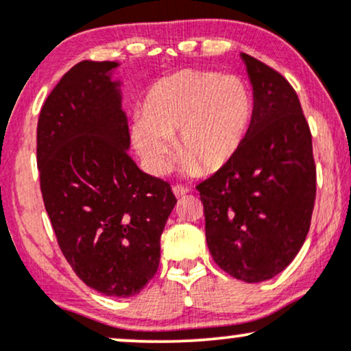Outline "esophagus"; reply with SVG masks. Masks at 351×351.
<instances>
[{
	"label": "esophagus",
	"mask_w": 351,
	"mask_h": 351,
	"mask_svg": "<svg viewBox=\"0 0 351 351\" xmlns=\"http://www.w3.org/2000/svg\"><path fill=\"white\" fill-rule=\"evenodd\" d=\"M189 189L184 188V186H173V195L176 196V198H181V196L188 195Z\"/></svg>",
	"instance_id": "34e87169"
}]
</instances>
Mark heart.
I'll list each match as a JSON object with an SVG mask.
<instances>
[{
  "label": "heart",
  "instance_id": "b5f03b06",
  "mask_svg": "<svg viewBox=\"0 0 351 351\" xmlns=\"http://www.w3.org/2000/svg\"><path fill=\"white\" fill-rule=\"evenodd\" d=\"M252 119V95L241 77L183 69L156 80L142 100V117L130 125L136 155L152 175H165L173 142L183 156L181 173L215 171L236 156Z\"/></svg>",
  "mask_w": 351,
  "mask_h": 351
}]
</instances>
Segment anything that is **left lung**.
<instances>
[{
    "label": "left lung",
    "mask_w": 351,
    "mask_h": 351,
    "mask_svg": "<svg viewBox=\"0 0 351 351\" xmlns=\"http://www.w3.org/2000/svg\"><path fill=\"white\" fill-rule=\"evenodd\" d=\"M252 86V119L234 158L198 184L206 243L236 279H272L307 237L315 203L312 135L291 84L241 52Z\"/></svg>",
    "instance_id": "left-lung-1"
}]
</instances>
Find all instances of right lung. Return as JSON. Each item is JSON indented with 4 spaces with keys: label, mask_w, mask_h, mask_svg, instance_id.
Returning <instances> with one entry per match:
<instances>
[{
    "label": "right lung",
    "mask_w": 351,
    "mask_h": 351,
    "mask_svg": "<svg viewBox=\"0 0 351 351\" xmlns=\"http://www.w3.org/2000/svg\"><path fill=\"white\" fill-rule=\"evenodd\" d=\"M119 67L82 60L52 88L39 114L38 168L52 229L79 279L104 295L132 297L156 274L176 198L128 155Z\"/></svg>",
    "instance_id": "right-lung-1"
}]
</instances>
